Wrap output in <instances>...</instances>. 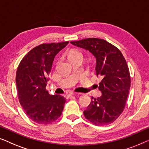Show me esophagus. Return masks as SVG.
Returning <instances> with one entry per match:
<instances>
[{
    "mask_svg": "<svg viewBox=\"0 0 149 149\" xmlns=\"http://www.w3.org/2000/svg\"><path fill=\"white\" fill-rule=\"evenodd\" d=\"M75 94V93L74 92H73V91H71V92H70L68 94V97H70V96H72V95H74Z\"/></svg>",
    "mask_w": 149,
    "mask_h": 149,
    "instance_id": "34e87169",
    "label": "esophagus"
}]
</instances>
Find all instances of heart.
I'll list each match as a JSON object with an SVG mask.
<instances>
[{
    "mask_svg": "<svg viewBox=\"0 0 149 149\" xmlns=\"http://www.w3.org/2000/svg\"><path fill=\"white\" fill-rule=\"evenodd\" d=\"M68 56L69 60L72 61L76 58H83V54L78 49H71L68 51Z\"/></svg>",
    "mask_w": 149,
    "mask_h": 149,
    "instance_id": "obj_1",
    "label": "heart"
}]
</instances>
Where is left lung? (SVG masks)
Wrapping results in <instances>:
<instances>
[{
  "label": "left lung",
  "instance_id": "left-lung-1",
  "mask_svg": "<svg viewBox=\"0 0 149 149\" xmlns=\"http://www.w3.org/2000/svg\"><path fill=\"white\" fill-rule=\"evenodd\" d=\"M70 43L88 50L95 57V72L102 78L99 83L102 95L91 97L83 112L85 117L96 125L113 123L125 109L131 85L125 59L119 49L101 38H87Z\"/></svg>",
  "mask_w": 149,
  "mask_h": 149
}]
</instances>
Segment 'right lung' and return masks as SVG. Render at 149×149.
I'll return each instance as SVG.
<instances>
[{
	"label": "right lung",
	"instance_id": "right-lung-1",
	"mask_svg": "<svg viewBox=\"0 0 149 149\" xmlns=\"http://www.w3.org/2000/svg\"><path fill=\"white\" fill-rule=\"evenodd\" d=\"M69 41L43 43L22 58L16 72L18 98L26 114L39 124L52 123L62 115L66 98L46 89L55 56Z\"/></svg>",
	"mask_w": 149,
	"mask_h": 149
}]
</instances>
